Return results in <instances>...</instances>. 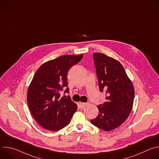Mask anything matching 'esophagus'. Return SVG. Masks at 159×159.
Instances as JSON below:
<instances>
[{
  "label": "esophagus",
  "instance_id": "esophagus-1",
  "mask_svg": "<svg viewBox=\"0 0 159 159\" xmlns=\"http://www.w3.org/2000/svg\"><path fill=\"white\" fill-rule=\"evenodd\" d=\"M89 104V102H80V105L82 107H85Z\"/></svg>",
  "mask_w": 159,
  "mask_h": 159
}]
</instances>
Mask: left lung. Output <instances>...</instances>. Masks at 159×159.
Segmentation results:
<instances>
[{
    "instance_id": "left-lung-1",
    "label": "left lung",
    "mask_w": 159,
    "mask_h": 159,
    "mask_svg": "<svg viewBox=\"0 0 159 159\" xmlns=\"http://www.w3.org/2000/svg\"><path fill=\"white\" fill-rule=\"evenodd\" d=\"M93 59L99 90L106 93V100L98 106L99 115L90 122L108 131L120 126L129 116L133 104L134 87L118 61L101 53H94Z\"/></svg>"
}]
</instances>
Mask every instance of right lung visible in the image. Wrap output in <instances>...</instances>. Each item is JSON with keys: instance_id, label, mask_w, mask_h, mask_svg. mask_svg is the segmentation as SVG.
<instances>
[{"instance_id": "add662e5", "label": "right lung", "mask_w": 159, "mask_h": 159, "mask_svg": "<svg viewBox=\"0 0 159 159\" xmlns=\"http://www.w3.org/2000/svg\"><path fill=\"white\" fill-rule=\"evenodd\" d=\"M83 55H68L48 61L36 70L29 86L28 104L31 114L43 128L58 131L69 125L77 109L69 96L60 97V92L69 93L66 79L70 68Z\"/></svg>"}]
</instances>
